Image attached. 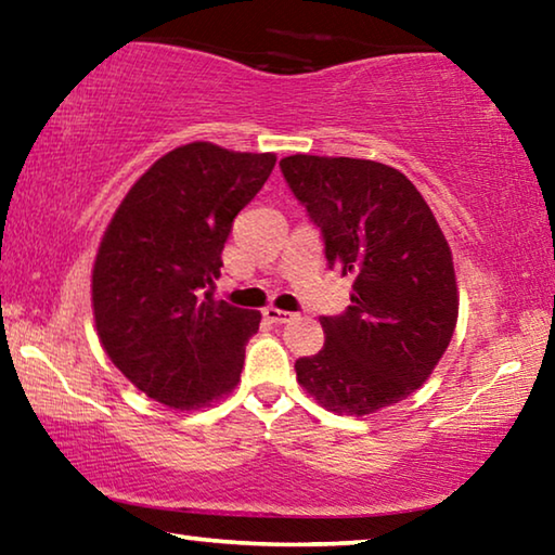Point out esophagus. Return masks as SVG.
<instances>
[{
    "mask_svg": "<svg viewBox=\"0 0 555 555\" xmlns=\"http://www.w3.org/2000/svg\"><path fill=\"white\" fill-rule=\"evenodd\" d=\"M264 318L271 323H291L296 318V313H288V311H281V308H267Z\"/></svg>",
    "mask_w": 555,
    "mask_h": 555,
    "instance_id": "esophagus-1",
    "label": "esophagus"
}]
</instances>
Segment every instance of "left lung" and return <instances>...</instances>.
Returning <instances> with one entry per match:
<instances>
[{
    "label": "left lung",
    "mask_w": 555,
    "mask_h": 555,
    "mask_svg": "<svg viewBox=\"0 0 555 555\" xmlns=\"http://www.w3.org/2000/svg\"><path fill=\"white\" fill-rule=\"evenodd\" d=\"M291 193L323 234L352 304L323 315V350L296 377L327 411L364 416L399 403L443 357L457 321L450 247L406 176L364 158H281Z\"/></svg>",
    "instance_id": "obj_1"
}]
</instances>
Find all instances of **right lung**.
Segmentation results:
<instances>
[{"label": "right lung", "instance_id": "right-lung-1", "mask_svg": "<svg viewBox=\"0 0 555 555\" xmlns=\"http://www.w3.org/2000/svg\"><path fill=\"white\" fill-rule=\"evenodd\" d=\"M274 164L208 142L178 146L131 185L102 237L92 269L102 347L166 406L201 409L237 387L261 315L212 288L232 222Z\"/></svg>", "mask_w": 555, "mask_h": 555}]
</instances>
